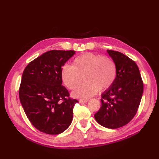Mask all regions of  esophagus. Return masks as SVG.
<instances>
[{
	"label": "esophagus",
	"instance_id": "1",
	"mask_svg": "<svg viewBox=\"0 0 159 159\" xmlns=\"http://www.w3.org/2000/svg\"><path fill=\"white\" fill-rule=\"evenodd\" d=\"M87 101H88V100H87V99H86V100L80 99V100H79V102H80V103H85V102H87Z\"/></svg>",
	"mask_w": 159,
	"mask_h": 159
}]
</instances>
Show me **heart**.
<instances>
[{
  "instance_id": "b5f03b06",
  "label": "heart",
  "mask_w": 159,
  "mask_h": 159,
  "mask_svg": "<svg viewBox=\"0 0 159 159\" xmlns=\"http://www.w3.org/2000/svg\"><path fill=\"white\" fill-rule=\"evenodd\" d=\"M86 83L80 85L72 93L75 98L86 100L98 92H104L113 85L117 76V67L109 57L85 52L76 57L72 66L65 65L61 70L62 82L67 88L74 89L80 76Z\"/></svg>"
}]
</instances>
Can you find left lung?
<instances>
[{
  "instance_id": "1",
  "label": "left lung",
  "mask_w": 159,
  "mask_h": 159,
  "mask_svg": "<svg viewBox=\"0 0 159 159\" xmlns=\"http://www.w3.org/2000/svg\"><path fill=\"white\" fill-rule=\"evenodd\" d=\"M117 67L113 85L101 95L100 110L94 115L101 126L115 129L129 123L135 116L143 92V83L136 63L124 54L107 50Z\"/></svg>"
}]
</instances>
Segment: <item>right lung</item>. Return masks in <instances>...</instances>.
<instances>
[{"instance_id": "obj_1", "label": "right lung", "mask_w": 159, "mask_h": 159, "mask_svg": "<svg viewBox=\"0 0 159 159\" xmlns=\"http://www.w3.org/2000/svg\"><path fill=\"white\" fill-rule=\"evenodd\" d=\"M74 54V50H50L30 62L23 72L20 102L33 126L46 134L61 133L72 123L73 108L79 102L67 98L70 94L62 85L61 70Z\"/></svg>"}]
</instances>
